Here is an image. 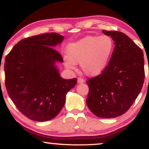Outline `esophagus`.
Instances as JSON below:
<instances>
[{"instance_id":"34e87169","label":"esophagus","mask_w":149,"mask_h":149,"mask_svg":"<svg viewBox=\"0 0 149 149\" xmlns=\"http://www.w3.org/2000/svg\"><path fill=\"white\" fill-rule=\"evenodd\" d=\"M84 82V79L80 78V77L77 79V83H78V84H82Z\"/></svg>"}]
</instances>
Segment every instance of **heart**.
<instances>
[{"mask_svg":"<svg viewBox=\"0 0 149 149\" xmlns=\"http://www.w3.org/2000/svg\"><path fill=\"white\" fill-rule=\"evenodd\" d=\"M113 50L114 41L109 36H87L68 46L65 65L74 69L75 64H80L85 75L96 76L107 66Z\"/></svg>","mask_w":149,"mask_h":149,"instance_id":"1","label":"heart"}]
</instances>
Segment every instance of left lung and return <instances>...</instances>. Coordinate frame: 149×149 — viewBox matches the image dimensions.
Instances as JSON below:
<instances>
[{
    "label": "left lung",
    "mask_w": 149,
    "mask_h": 149,
    "mask_svg": "<svg viewBox=\"0 0 149 149\" xmlns=\"http://www.w3.org/2000/svg\"><path fill=\"white\" fill-rule=\"evenodd\" d=\"M114 41L109 63L100 75L86 81V104L98 117L113 118L125 113L141 91L144 80V54L125 33L102 30Z\"/></svg>",
    "instance_id": "obj_1"
}]
</instances>
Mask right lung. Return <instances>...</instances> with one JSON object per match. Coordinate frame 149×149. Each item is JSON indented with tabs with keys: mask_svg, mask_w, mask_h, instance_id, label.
Returning a JSON list of instances; mask_svg holds the SVG:
<instances>
[{
	"mask_svg": "<svg viewBox=\"0 0 149 149\" xmlns=\"http://www.w3.org/2000/svg\"><path fill=\"white\" fill-rule=\"evenodd\" d=\"M57 33L33 36L20 40L5 58V86L19 111L28 118L45 121L59 113L66 95L77 79L60 76L56 62H63L53 48L63 40Z\"/></svg>",
	"mask_w": 149,
	"mask_h": 149,
	"instance_id": "obj_1",
	"label": "right lung"
}]
</instances>
